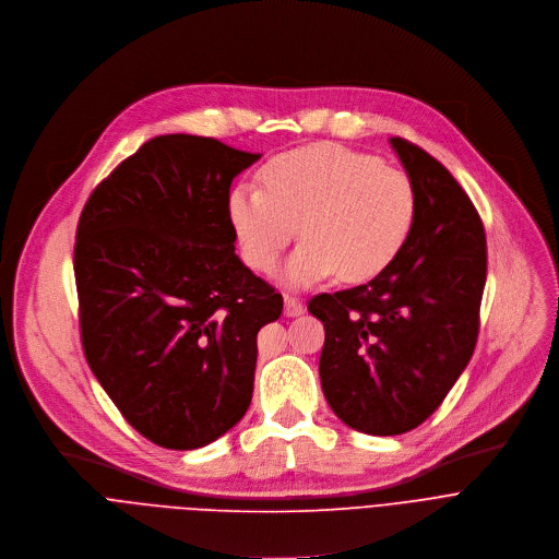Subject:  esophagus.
I'll list each match as a JSON object with an SVG mask.
<instances>
[{
	"label": "esophagus",
	"mask_w": 559,
	"mask_h": 559,
	"mask_svg": "<svg viewBox=\"0 0 559 559\" xmlns=\"http://www.w3.org/2000/svg\"><path fill=\"white\" fill-rule=\"evenodd\" d=\"M301 312H304V304L293 295H284V314L286 317H299Z\"/></svg>",
	"instance_id": "obj_1"
}]
</instances>
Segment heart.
<instances>
[{
	"label": "heart",
	"mask_w": 559,
	"mask_h": 559,
	"mask_svg": "<svg viewBox=\"0 0 559 559\" xmlns=\"http://www.w3.org/2000/svg\"><path fill=\"white\" fill-rule=\"evenodd\" d=\"M262 187L242 182L229 217L251 269L269 273L297 238L284 280L308 286L340 273L366 282L388 271L409 242L418 198L412 178L381 158L319 143L271 158Z\"/></svg>",
	"instance_id": "b5f03b06"
}]
</instances>
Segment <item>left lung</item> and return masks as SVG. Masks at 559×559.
Wrapping results in <instances>:
<instances>
[{"mask_svg": "<svg viewBox=\"0 0 559 559\" xmlns=\"http://www.w3.org/2000/svg\"><path fill=\"white\" fill-rule=\"evenodd\" d=\"M418 198L399 260L368 284L308 301L325 330L321 390L348 427L396 436L427 420L467 368L487 282L483 219L433 156L390 139Z\"/></svg>", "mask_w": 559, "mask_h": 559, "instance_id": "8db88e82", "label": "left lung"}]
</instances>
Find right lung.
I'll return each instance as SVG.
<instances>
[{
    "instance_id": "right-lung-1",
    "label": "right lung",
    "mask_w": 559,
    "mask_h": 559,
    "mask_svg": "<svg viewBox=\"0 0 559 559\" xmlns=\"http://www.w3.org/2000/svg\"><path fill=\"white\" fill-rule=\"evenodd\" d=\"M258 158L206 136H156L79 217L87 366L123 418L165 450L204 448L247 414L258 332L284 308L236 255L229 191Z\"/></svg>"
}]
</instances>
